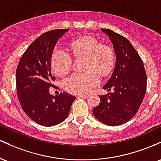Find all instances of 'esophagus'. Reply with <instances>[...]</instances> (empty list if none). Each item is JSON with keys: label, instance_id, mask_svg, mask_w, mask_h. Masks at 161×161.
<instances>
[{"label": "esophagus", "instance_id": "34e87169", "mask_svg": "<svg viewBox=\"0 0 161 161\" xmlns=\"http://www.w3.org/2000/svg\"><path fill=\"white\" fill-rule=\"evenodd\" d=\"M77 97H78V98L86 99L88 97V96L87 95H77Z\"/></svg>", "mask_w": 161, "mask_h": 161}]
</instances>
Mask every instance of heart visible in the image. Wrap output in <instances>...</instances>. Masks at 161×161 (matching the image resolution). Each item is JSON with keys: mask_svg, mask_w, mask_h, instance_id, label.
<instances>
[{"mask_svg": "<svg viewBox=\"0 0 161 161\" xmlns=\"http://www.w3.org/2000/svg\"><path fill=\"white\" fill-rule=\"evenodd\" d=\"M69 48L75 57H85L84 69L82 73H75L64 80V89L74 94H86L99 83L97 74L106 76L114 66L113 50L106 45L91 36H83L73 40ZM51 64L54 72L58 76H64L71 67V58L61 49H55L51 57Z\"/></svg>", "mask_w": 161, "mask_h": 161, "instance_id": "b5f03b06", "label": "heart"}]
</instances>
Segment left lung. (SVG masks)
Instances as JSON below:
<instances>
[{"label":"left lung","mask_w":161,"mask_h":161,"mask_svg":"<svg viewBox=\"0 0 161 161\" xmlns=\"http://www.w3.org/2000/svg\"><path fill=\"white\" fill-rule=\"evenodd\" d=\"M108 36L116 55L114 71L103 86L112 91L100 97L93 109L96 119L103 124L116 126L134 117L145 96L147 75L142 58L131 42L109 29H101Z\"/></svg>","instance_id":"8db88e82"}]
</instances>
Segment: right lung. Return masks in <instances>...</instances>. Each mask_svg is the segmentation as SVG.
<instances>
[{
    "mask_svg": "<svg viewBox=\"0 0 161 161\" xmlns=\"http://www.w3.org/2000/svg\"><path fill=\"white\" fill-rule=\"evenodd\" d=\"M68 29L42 34L23 53L16 71V85L19 103L32 121L43 126H53L68 117L75 96L61 93L53 96L55 77L52 73L51 57L57 41Z\"/></svg>",
    "mask_w": 161,
    "mask_h": 161,
    "instance_id": "1",
    "label": "right lung"
}]
</instances>
